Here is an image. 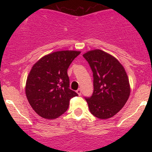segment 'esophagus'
Returning <instances> with one entry per match:
<instances>
[{
    "label": "esophagus",
    "mask_w": 152,
    "mask_h": 152,
    "mask_svg": "<svg viewBox=\"0 0 152 152\" xmlns=\"http://www.w3.org/2000/svg\"><path fill=\"white\" fill-rule=\"evenodd\" d=\"M76 93H77L79 96H81V88H78V89L76 91Z\"/></svg>",
    "instance_id": "34e87169"
}]
</instances>
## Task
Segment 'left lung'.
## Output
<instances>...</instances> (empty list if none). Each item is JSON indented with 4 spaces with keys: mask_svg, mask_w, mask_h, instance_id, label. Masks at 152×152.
<instances>
[{
    "mask_svg": "<svg viewBox=\"0 0 152 152\" xmlns=\"http://www.w3.org/2000/svg\"><path fill=\"white\" fill-rule=\"evenodd\" d=\"M83 56L93 72V94L85 97L91 113L102 119L112 117L129 97V81L126 71L117 59L102 50H91Z\"/></svg>",
    "mask_w": 152,
    "mask_h": 152,
    "instance_id": "obj_1",
    "label": "left lung"
}]
</instances>
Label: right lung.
I'll list each match as a JSON object with an SVG mask.
<instances>
[{
    "instance_id": "1",
    "label": "right lung",
    "mask_w": 152,
    "mask_h": 152,
    "mask_svg": "<svg viewBox=\"0 0 152 152\" xmlns=\"http://www.w3.org/2000/svg\"><path fill=\"white\" fill-rule=\"evenodd\" d=\"M81 52L61 50L45 56L34 64L26 85V94L33 109L41 117L58 118L66 112L78 94L69 88L67 70Z\"/></svg>"
}]
</instances>
